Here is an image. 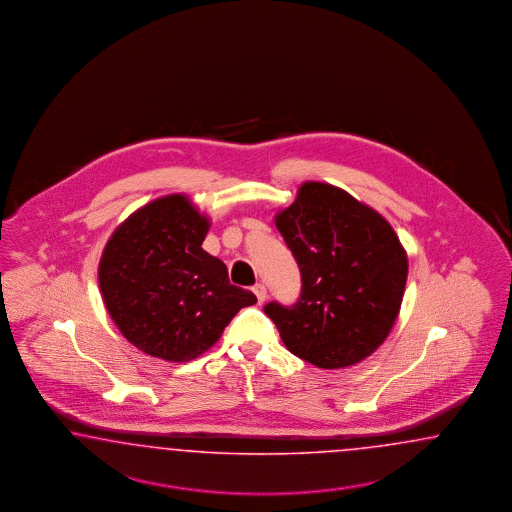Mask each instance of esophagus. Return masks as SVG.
<instances>
[{
  "label": "esophagus",
  "mask_w": 512,
  "mask_h": 512,
  "mask_svg": "<svg viewBox=\"0 0 512 512\" xmlns=\"http://www.w3.org/2000/svg\"><path fill=\"white\" fill-rule=\"evenodd\" d=\"M253 293L257 296L259 304H263L264 300H266V287H264L263 283H257V285L253 287Z\"/></svg>",
  "instance_id": "1"
}]
</instances>
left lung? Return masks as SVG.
<instances>
[{"label":"left lung","mask_w":512,"mask_h":512,"mask_svg":"<svg viewBox=\"0 0 512 512\" xmlns=\"http://www.w3.org/2000/svg\"><path fill=\"white\" fill-rule=\"evenodd\" d=\"M276 227L302 276L293 306H264L285 347L325 370L370 357L398 317L407 281V255L387 219L340 187L306 182Z\"/></svg>","instance_id":"left-lung-1"}]
</instances>
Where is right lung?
Masks as SVG:
<instances>
[{
    "mask_svg": "<svg viewBox=\"0 0 512 512\" xmlns=\"http://www.w3.org/2000/svg\"><path fill=\"white\" fill-rule=\"evenodd\" d=\"M210 221L184 195L139 208L110 236L99 287L112 321L142 353L187 362L208 351L257 296L202 249Z\"/></svg>",
    "mask_w": 512,
    "mask_h": 512,
    "instance_id": "1",
    "label": "right lung"
}]
</instances>
